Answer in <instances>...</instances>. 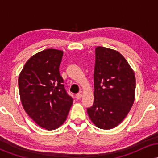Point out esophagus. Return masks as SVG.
I'll return each instance as SVG.
<instances>
[{
  "instance_id": "1",
  "label": "esophagus",
  "mask_w": 158,
  "mask_h": 158,
  "mask_svg": "<svg viewBox=\"0 0 158 158\" xmlns=\"http://www.w3.org/2000/svg\"><path fill=\"white\" fill-rule=\"evenodd\" d=\"M81 97H82V94H77V95H76V98L78 99H80Z\"/></svg>"
}]
</instances>
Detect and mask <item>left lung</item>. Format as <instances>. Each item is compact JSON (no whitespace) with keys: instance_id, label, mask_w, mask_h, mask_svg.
Segmentation results:
<instances>
[{"instance_id":"8db88e82","label":"left lung","mask_w":158,"mask_h":158,"mask_svg":"<svg viewBox=\"0 0 158 158\" xmlns=\"http://www.w3.org/2000/svg\"><path fill=\"white\" fill-rule=\"evenodd\" d=\"M94 82V104L87 109L90 120L102 129L115 128L135 102V72L118 51L97 47Z\"/></svg>"}]
</instances>
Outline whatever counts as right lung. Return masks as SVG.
<instances>
[{
	"instance_id": "right-lung-1",
	"label": "right lung",
	"mask_w": 158,
	"mask_h": 158,
	"mask_svg": "<svg viewBox=\"0 0 158 158\" xmlns=\"http://www.w3.org/2000/svg\"><path fill=\"white\" fill-rule=\"evenodd\" d=\"M62 50L46 49L27 60L19 77L21 104L38 126L51 131L66 120L73 104L59 73Z\"/></svg>"
}]
</instances>
